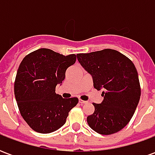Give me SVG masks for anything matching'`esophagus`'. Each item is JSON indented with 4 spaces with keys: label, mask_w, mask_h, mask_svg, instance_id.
Returning <instances> with one entry per match:
<instances>
[{
    "label": "esophagus",
    "mask_w": 155,
    "mask_h": 155,
    "mask_svg": "<svg viewBox=\"0 0 155 155\" xmlns=\"http://www.w3.org/2000/svg\"><path fill=\"white\" fill-rule=\"evenodd\" d=\"M79 103H81V104H86V103H87V101H83V100H79Z\"/></svg>",
    "instance_id": "esophagus-1"
}]
</instances>
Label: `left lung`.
Returning <instances> with one entry per match:
<instances>
[{
    "label": "left lung",
    "instance_id": "obj_1",
    "mask_svg": "<svg viewBox=\"0 0 155 155\" xmlns=\"http://www.w3.org/2000/svg\"><path fill=\"white\" fill-rule=\"evenodd\" d=\"M81 64L92 75L94 87L103 89L101 104L93 103L94 113L87 123L95 132L109 135L130 122L141 94L138 72L130 59L111 49L77 54Z\"/></svg>",
    "mask_w": 155,
    "mask_h": 155
}]
</instances>
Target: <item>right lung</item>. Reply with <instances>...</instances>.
Instances as JSON below:
<instances>
[{"mask_svg": "<svg viewBox=\"0 0 155 155\" xmlns=\"http://www.w3.org/2000/svg\"><path fill=\"white\" fill-rule=\"evenodd\" d=\"M76 61L74 54L63 55L41 48L22 60L15 76L14 92L22 118L32 130L49 134L59 130L78 98L64 99L55 87L65 77V71Z\"/></svg>", "mask_w": 155, "mask_h": 155, "instance_id": "add662e5", "label": "right lung"}]
</instances>
